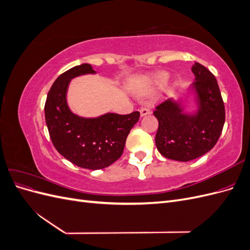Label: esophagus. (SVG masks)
Masks as SVG:
<instances>
[{
    "instance_id": "34e87169",
    "label": "esophagus",
    "mask_w": 250,
    "mask_h": 250,
    "mask_svg": "<svg viewBox=\"0 0 250 250\" xmlns=\"http://www.w3.org/2000/svg\"><path fill=\"white\" fill-rule=\"evenodd\" d=\"M140 113H141V117L147 116V115H149V113H150V109L148 107H146V106H143L140 109Z\"/></svg>"
}]
</instances>
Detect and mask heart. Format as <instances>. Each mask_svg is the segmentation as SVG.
Wrapping results in <instances>:
<instances>
[{"mask_svg": "<svg viewBox=\"0 0 250 250\" xmlns=\"http://www.w3.org/2000/svg\"><path fill=\"white\" fill-rule=\"evenodd\" d=\"M167 78H168V75L167 74H162L161 76H160V81L164 82V81L167 80Z\"/></svg>", "mask_w": 250, "mask_h": 250, "instance_id": "obj_1", "label": "heart"}]
</instances>
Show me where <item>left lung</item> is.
I'll list each match as a JSON object with an SVG mask.
<instances>
[{
  "mask_svg": "<svg viewBox=\"0 0 250 250\" xmlns=\"http://www.w3.org/2000/svg\"><path fill=\"white\" fill-rule=\"evenodd\" d=\"M193 87L198 99L194 115L183 112L180 103L168 99L157 105L155 135L157 150L165 157L188 162L200 157L218 142L225 122V108L215 76L206 66L195 62Z\"/></svg>",
  "mask_w": 250,
  "mask_h": 250,
  "instance_id": "8db88e82",
  "label": "left lung"
}]
</instances>
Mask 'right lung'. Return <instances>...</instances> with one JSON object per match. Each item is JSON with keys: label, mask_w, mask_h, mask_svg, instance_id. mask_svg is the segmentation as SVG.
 <instances>
[{"label": "right lung", "mask_w": 250, "mask_h": 250, "mask_svg": "<svg viewBox=\"0 0 250 250\" xmlns=\"http://www.w3.org/2000/svg\"><path fill=\"white\" fill-rule=\"evenodd\" d=\"M95 73L88 63L67 70L53 83L44 104V118L53 145L67 161L90 170L106 168L119 160L127 135L140 119L139 111L129 115L105 113L98 118H82L71 111L66 103L70 81Z\"/></svg>", "instance_id": "1"}]
</instances>
